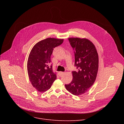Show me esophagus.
<instances>
[{"label":"esophagus","instance_id":"obj_1","mask_svg":"<svg viewBox=\"0 0 124 124\" xmlns=\"http://www.w3.org/2000/svg\"><path fill=\"white\" fill-rule=\"evenodd\" d=\"M64 74V72H59V75L60 76H61V75H63Z\"/></svg>","mask_w":124,"mask_h":124}]
</instances>
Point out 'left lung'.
Segmentation results:
<instances>
[{
    "mask_svg": "<svg viewBox=\"0 0 124 124\" xmlns=\"http://www.w3.org/2000/svg\"><path fill=\"white\" fill-rule=\"evenodd\" d=\"M70 43L75 50V66L78 72H72L73 80L65 84L71 94L80 96L86 93L94 83L99 68V56L93 43L86 38H69Z\"/></svg>",
    "mask_w": 124,
    "mask_h": 124,
    "instance_id": "obj_1",
    "label": "left lung"
}]
</instances>
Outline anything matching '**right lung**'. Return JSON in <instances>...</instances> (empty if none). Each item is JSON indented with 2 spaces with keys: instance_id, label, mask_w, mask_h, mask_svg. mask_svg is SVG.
<instances>
[{
  "instance_id": "1",
  "label": "right lung",
  "mask_w": 124,
  "mask_h": 124,
  "mask_svg": "<svg viewBox=\"0 0 124 124\" xmlns=\"http://www.w3.org/2000/svg\"><path fill=\"white\" fill-rule=\"evenodd\" d=\"M63 39L48 38L39 41L32 47L29 54L27 69L30 81L40 92L48 90L56 79L53 72L50 56L53 50L63 42Z\"/></svg>"
}]
</instances>
